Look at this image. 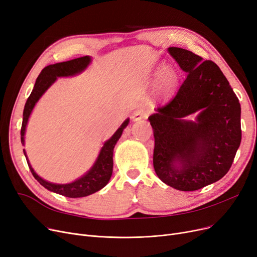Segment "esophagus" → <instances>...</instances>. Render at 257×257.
I'll list each match as a JSON object with an SVG mask.
<instances>
[{"label": "esophagus", "mask_w": 257, "mask_h": 257, "mask_svg": "<svg viewBox=\"0 0 257 257\" xmlns=\"http://www.w3.org/2000/svg\"><path fill=\"white\" fill-rule=\"evenodd\" d=\"M146 117H147V112L144 109H138L132 114V119L135 120V121H138L140 119L146 118Z\"/></svg>", "instance_id": "esophagus-1"}]
</instances>
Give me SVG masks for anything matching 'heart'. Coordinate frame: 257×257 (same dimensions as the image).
Returning <instances> with one entry per match:
<instances>
[{
	"mask_svg": "<svg viewBox=\"0 0 257 257\" xmlns=\"http://www.w3.org/2000/svg\"><path fill=\"white\" fill-rule=\"evenodd\" d=\"M176 83H177L176 72L172 68L167 67V68H164L163 71L161 72L158 85H156V89H158V91L162 93L170 92L175 87Z\"/></svg>",
	"mask_w": 257,
	"mask_h": 257,
	"instance_id": "heart-1",
	"label": "heart"
}]
</instances>
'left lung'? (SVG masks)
Wrapping results in <instances>:
<instances>
[{
  "instance_id": "obj_1",
  "label": "left lung",
  "mask_w": 257,
  "mask_h": 257,
  "mask_svg": "<svg viewBox=\"0 0 257 257\" xmlns=\"http://www.w3.org/2000/svg\"><path fill=\"white\" fill-rule=\"evenodd\" d=\"M168 52L187 76L171 101L148 117L153 167L166 185L195 191L229 171L241 141L240 105L215 63L183 48ZM195 112L194 121L185 118Z\"/></svg>"
}]
</instances>
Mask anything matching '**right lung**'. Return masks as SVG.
Instances as JSON below:
<instances>
[{"label":"right lung","mask_w":257,"mask_h":257,"mask_svg":"<svg viewBox=\"0 0 257 257\" xmlns=\"http://www.w3.org/2000/svg\"><path fill=\"white\" fill-rule=\"evenodd\" d=\"M91 58L89 55L83 58H77L71 61H67L63 63H57L53 65H49L44 68L38 79L36 81L35 87H33L32 91L27 99V102L24 107L23 112V122H22L21 128V143L25 145V133L26 127L28 124V119L32 112L33 108L39 102V99L42 95L45 93L49 87L58 80V77H67V76H74L76 74H80L86 70L87 67L91 63ZM129 124V118H127L120 127L115 131L114 135L111 137L108 141H106L103 145V147L99 150L97 158L92 165V167L89 169L84 175L76 178L74 182L68 184H55L50 183L44 180L40 175L36 173L31 167L29 160L27 158V154L25 149L24 154L27 160V164L29 166V169L35 176L36 180L43 186L45 187L47 190L64 195L66 197H84L88 196L96 191L101 190L110 181V177L112 175L113 170V149L115 144L121 137V133L124 129Z\"/></svg>","instance_id":"obj_1"}]
</instances>
